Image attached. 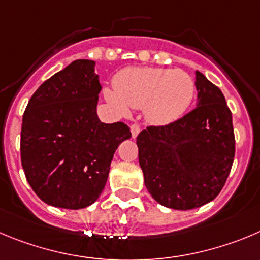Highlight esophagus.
I'll return each mask as SVG.
<instances>
[{
  "mask_svg": "<svg viewBox=\"0 0 260 260\" xmlns=\"http://www.w3.org/2000/svg\"><path fill=\"white\" fill-rule=\"evenodd\" d=\"M140 131H141V127H140V124H137V123H133V124H131V132H132V137L133 138L137 137V135L140 133Z\"/></svg>",
  "mask_w": 260,
  "mask_h": 260,
  "instance_id": "esophagus-1",
  "label": "esophagus"
}]
</instances>
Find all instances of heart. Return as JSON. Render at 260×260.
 Returning a JSON list of instances; mask_svg holds the SVG:
<instances>
[{
	"label": "heart",
	"instance_id": "1",
	"mask_svg": "<svg viewBox=\"0 0 260 260\" xmlns=\"http://www.w3.org/2000/svg\"><path fill=\"white\" fill-rule=\"evenodd\" d=\"M195 94L191 75L179 69L128 68L116 75L115 89H106V100L118 110L144 108L155 124H168L185 114Z\"/></svg>",
	"mask_w": 260,
	"mask_h": 260
}]
</instances>
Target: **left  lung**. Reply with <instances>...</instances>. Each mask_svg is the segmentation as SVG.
Returning a JSON list of instances; mask_svg holds the SVG:
<instances>
[{
  "label": "left lung",
  "mask_w": 260,
  "mask_h": 260,
  "mask_svg": "<svg viewBox=\"0 0 260 260\" xmlns=\"http://www.w3.org/2000/svg\"><path fill=\"white\" fill-rule=\"evenodd\" d=\"M198 106L137 136L145 185L167 208L188 210L214 200L235 157L232 113L222 91L196 72Z\"/></svg>",
  "instance_id": "1"
}]
</instances>
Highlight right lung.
<instances>
[{"mask_svg": "<svg viewBox=\"0 0 260 260\" xmlns=\"http://www.w3.org/2000/svg\"><path fill=\"white\" fill-rule=\"evenodd\" d=\"M94 61L75 60L43 82L23 115L21 166L38 198L52 207L82 209L99 199L119 144L132 136L123 122L96 113Z\"/></svg>", "mask_w": 260, "mask_h": 260, "instance_id": "obj_1", "label": "right lung"}]
</instances>
